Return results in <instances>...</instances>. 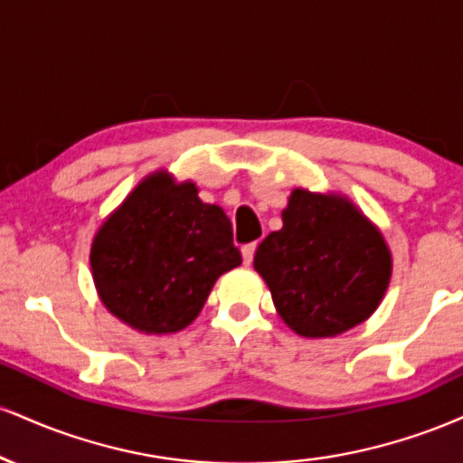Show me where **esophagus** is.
<instances>
[{
  "label": "esophagus",
  "mask_w": 463,
  "mask_h": 463,
  "mask_svg": "<svg viewBox=\"0 0 463 463\" xmlns=\"http://www.w3.org/2000/svg\"><path fill=\"white\" fill-rule=\"evenodd\" d=\"M254 250H257V243H246V246L241 248V257H243V263H246V265L252 263Z\"/></svg>",
  "instance_id": "obj_1"
}]
</instances>
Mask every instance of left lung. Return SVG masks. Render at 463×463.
<instances>
[{"mask_svg":"<svg viewBox=\"0 0 463 463\" xmlns=\"http://www.w3.org/2000/svg\"><path fill=\"white\" fill-rule=\"evenodd\" d=\"M254 269L291 331L335 337L381 305L392 254L379 228L348 198L294 189L283 228L259 243Z\"/></svg>","mask_w":463,"mask_h":463,"instance_id":"8db88e82","label":"left lung"}]
</instances>
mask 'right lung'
I'll return each instance as SVG.
<instances>
[{
    "label": "right lung",
    "instance_id": "obj_1",
    "mask_svg": "<svg viewBox=\"0 0 463 463\" xmlns=\"http://www.w3.org/2000/svg\"><path fill=\"white\" fill-rule=\"evenodd\" d=\"M241 265L232 226L191 180L154 172L106 217L91 246L93 283L104 307L146 335L183 331L215 280Z\"/></svg>",
    "mask_w": 463,
    "mask_h": 463
}]
</instances>
